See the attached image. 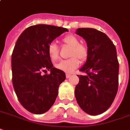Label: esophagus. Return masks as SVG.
<instances>
[{"label":"esophagus","mask_w":130,"mask_h":130,"mask_svg":"<svg viewBox=\"0 0 130 130\" xmlns=\"http://www.w3.org/2000/svg\"><path fill=\"white\" fill-rule=\"evenodd\" d=\"M70 76H71V74H66V78H69L70 77Z\"/></svg>","instance_id":"esophagus-1"}]
</instances>
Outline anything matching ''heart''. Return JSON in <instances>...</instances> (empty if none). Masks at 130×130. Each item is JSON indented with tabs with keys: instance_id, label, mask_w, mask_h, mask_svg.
Returning a JSON list of instances; mask_svg holds the SVG:
<instances>
[{
	"instance_id": "heart-1",
	"label": "heart",
	"mask_w": 130,
	"mask_h": 130,
	"mask_svg": "<svg viewBox=\"0 0 130 130\" xmlns=\"http://www.w3.org/2000/svg\"><path fill=\"white\" fill-rule=\"evenodd\" d=\"M63 43L71 47L70 51V58L60 61L56 64V68L66 73H72L79 66L80 59L81 61L86 60L88 56V49L86 45L80 43V40L74 35H66L62 38ZM48 52L51 60L55 61L59 58V48L54 42L48 45Z\"/></svg>"
}]
</instances>
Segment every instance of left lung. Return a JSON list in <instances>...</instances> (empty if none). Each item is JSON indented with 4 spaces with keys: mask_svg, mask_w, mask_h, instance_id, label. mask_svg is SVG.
<instances>
[{
    "mask_svg": "<svg viewBox=\"0 0 130 130\" xmlns=\"http://www.w3.org/2000/svg\"><path fill=\"white\" fill-rule=\"evenodd\" d=\"M76 33L85 40L88 49L86 62L80 69L86 74L78 75L76 99L86 113L99 115L110 108L118 92L116 49L108 36L96 29L81 28Z\"/></svg>",
    "mask_w": 130,
    "mask_h": 130,
    "instance_id": "1",
    "label": "left lung"
}]
</instances>
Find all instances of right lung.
<instances>
[{
	"mask_svg": "<svg viewBox=\"0 0 130 130\" xmlns=\"http://www.w3.org/2000/svg\"><path fill=\"white\" fill-rule=\"evenodd\" d=\"M64 32L68 29L56 26H31L16 42L11 58L12 84L21 105L31 113L41 114L49 110L59 86L66 79L62 70L53 67L48 52V45Z\"/></svg>",
	"mask_w": 130,
	"mask_h": 130,
	"instance_id": "obj_1",
	"label": "right lung"
}]
</instances>
